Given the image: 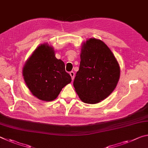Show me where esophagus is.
<instances>
[{"instance_id": "34e87169", "label": "esophagus", "mask_w": 148, "mask_h": 148, "mask_svg": "<svg viewBox=\"0 0 148 148\" xmlns=\"http://www.w3.org/2000/svg\"><path fill=\"white\" fill-rule=\"evenodd\" d=\"M69 74H70V75H71V77H72V79L73 80L74 78V72L71 71V72H70Z\"/></svg>"}]
</instances>
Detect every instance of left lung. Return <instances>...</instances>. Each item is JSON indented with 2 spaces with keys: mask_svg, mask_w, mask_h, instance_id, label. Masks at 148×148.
<instances>
[{
  "mask_svg": "<svg viewBox=\"0 0 148 148\" xmlns=\"http://www.w3.org/2000/svg\"><path fill=\"white\" fill-rule=\"evenodd\" d=\"M80 59L73 83L75 91L85 103H99L117 86L120 76L118 62L109 47L96 38L83 44Z\"/></svg>",
  "mask_w": 148,
  "mask_h": 148,
  "instance_id": "left-lung-1",
  "label": "left lung"
}]
</instances>
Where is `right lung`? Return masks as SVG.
<instances>
[{
    "label": "right lung",
    "mask_w": 148,
    "mask_h": 148,
    "mask_svg": "<svg viewBox=\"0 0 148 148\" xmlns=\"http://www.w3.org/2000/svg\"><path fill=\"white\" fill-rule=\"evenodd\" d=\"M23 76L32 94L44 101L56 99L72 81L64 62L56 58L53 48L46 43L39 46L27 59Z\"/></svg>",
    "instance_id": "right-lung-1"
}]
</instances>
